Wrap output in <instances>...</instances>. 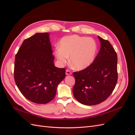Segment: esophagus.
Instances as JSON below:
<instances>
[{
    "label": "esophagus",
    "instance_id": "34e87169",
    "mask_svg": "<svg viewBox=\"0 0 135 135\" xmlns=\"http://www.w3.org/2000/svg\"><path fill=\"white\" fill-rule=\"evenodd\" d=\"M72 74V73L69 70H66V75H71Z\"/></svg>",
    "mask_w": 135,
    "mask_h": 135
}]
</instances>
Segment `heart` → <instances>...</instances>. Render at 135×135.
Instances as JSON below:
<instances>
[{
    "mask_svg": "<svg viewBox=\"0 0 135 135\" xmlns=\"http://www.w3.org/2000/svg\"><path fill=\"white\" fill-rule=\"evenodd\" d=\"M60 45V47H57L55 51L59 63L66 64L70 56L71 66L78 70L90 66L95 60L97 50V44L92 38L77 35L64 36Z\"/></svg>",
    "mask_w": 135,
    "mask_h": 135,
    "instance_id": "1",
    "label": "heart"
}]
</instances>
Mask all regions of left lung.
Segmentation results:
<instances>
[{
	"label": "left lung",
	"instance_id": "obj_1",
	"mask_svg": "<svg viewBox=\"0 0 135 135\" xmlns=\"http://www.w3.org/2000/svg\"><path fill=\"white\" fill-rule=\"evenodd\" d=\"M98 38L101 48L92 64L82 70L73 73L75 79L73 95L80 103L85 105H97L107 100L117 83V53L108 40Z\"/></svg>",
	"mask_w": 135,
	"mask_h": 135
}]
</instances>
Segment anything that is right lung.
I'll return each mask as SVG.
<instances>
[{
	"mask_svg": "<svg viewBox=\"0 0 135 135\" xmlns=\"http://www.w3.org/2000/svg\"><path fill=\"white\" fill-rule=\"evenodd\" d=\"M47 32L26 39L16 55L14 78L20 91L29 101L45 104L56 96L64 78L65 68L54 65L55 57Z\"/></svg>",
	"mask_w": 135,
	"mask_h": 135,
	"instance_id": "right-lung-1",
	"label": "right lung"
}]
</instances>
